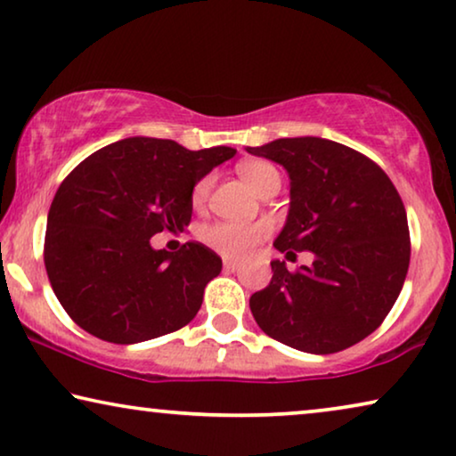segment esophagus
I'll return each instance as SVG.
<instances>
[{
  "instance_id": "obj_1",
  "label": "esophagus",
  "mask_w": 456,
  "mask_h": 456,
  "mask_svg": "<svg viewBox=\"0 0 456 456\" xmlns=\"http://www.w3.org/2000/svg\"><path fill=\"white\" fill-rule=\"evenodd\" d=\"M223 266H225V271H231V273H235V271H240V262H235V260H225L223 262Z\"/></svg>"
}]
</instances>
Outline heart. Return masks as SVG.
<instances>
[{"label":"heart","instance_id":"obj_1","mask_svg":"<svg viewBox=\"0 0 456 456\" xmlns=\"http://www.w3.org/2000/svg\"><path fill=\"white\" fill-rule=\"evenodd\" d=\"M240 175L243 177L249 188L254 191H260L265 185H268L279 177L277 167H273L266 161H243L237 167ZM213 188V177L207 175L194 185L191 191V202L194 207H202L207 202L208 191ZM268 233L266 223H233V221H221L215 225H208L202 229V240L208 243L210 248L229 258H241L248 252H252L256 243H260Z\"/></svg>","mask_w":456,"mask_h":456}]
</instances>
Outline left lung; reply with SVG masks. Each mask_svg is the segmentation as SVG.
<instances>
[{
    "instance_id": "1",
    "label": "left lung",
    "mask_w": 456,
    "mask_h": 456,
    "mask_svg": "<svg viewBox=\"0 0 456 456\" xmlns=\"http://www.w3.org/2000/svg\"><path fill=\"white\" fill-rule=\"evenodd\" d=\"M289 173V213L274 248L314 262L289 271L273 260L266 289L249 310L274 341L305 354H337L371 335L405 283L411 243L407 213L387 173L326 138H279L248 146Z\"/></svg>"
}]
</instances>
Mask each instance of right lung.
Masks as SVG:
<instances>
[{
    "instance_id": "1",
    "label": "right lung",
    "mask_w": 456,
    "mask_h": 456,
    "mask_svg": "<svg viewBox=\"0 0 456 456\" xmlns=\"http://www.w3.org/2000/svg\"><path fill=\"white\" fill-rule=\"evenodd\" d=\"M233 155L229 146L188 151L134 136L93 152L63 179L47 216L45 268L80 329L132 345L196 316L221 258L198 241L175 254L155 249L151 237L188 227L194 185Z\"/></svg>"
}]
</instances>
